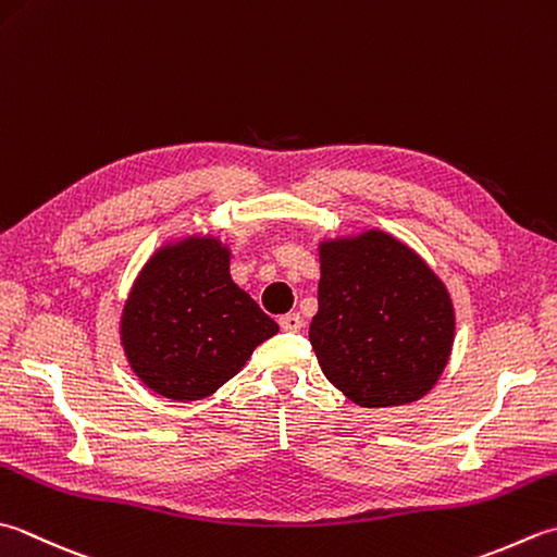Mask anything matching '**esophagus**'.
<instances>
[{"label":"esophagus","mask_w":557,"mask_h":557,"mask_svg":"<svg viewBox=\"0 0 557 557\" xmlns=\"http://www.w3.org/2000/svg\"><path fill=\"white\" fill-rule=\"evenodd\" d=\"M301 325H304V319H301L299 313H285V315H280V329H282V331L297 333V331H301Z\"/></svg>","instance_id":"esophagus-1"}]
</instances>
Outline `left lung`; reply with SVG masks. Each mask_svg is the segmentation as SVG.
Here are the masks:
<instances>
[{
  "instance_id": "obj_1",
  "label": "left lung",
  "mask_w": 557,
  "mask_h": 557,
  "mask_svg": "<svg viewBox=\"0 0 557 557\" xmlns=\"http://www.w3.org/2000/svg\"><path fill=\"white\" fill-rule=\"evenodd\" d=\"M309 341L325 379L357 406H403L444 372L454 343L451 299L394 236L337 238L321 246Z\"/></svg>"
}]
</instances>
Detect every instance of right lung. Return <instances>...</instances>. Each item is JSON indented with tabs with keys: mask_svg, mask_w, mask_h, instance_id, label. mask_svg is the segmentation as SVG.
<instances>
[{
	"mask_svg": "<svg viewBox=\"0 0 557 557\" xmlns=\"http://www.w3.org/2000/svg\"><path fill=\"white\" fill-rule=\"evenodd\" d=\"M135 374L159 396L200 400L238 374L277 323L228 275L216 238L161 248L137 277L123 313Z\"/></svg>",
	"mask_w": 557,
	"mask_h": 557,
	"instance_id": "add662e5",
	"label": "right lung"
}]
</instances>
